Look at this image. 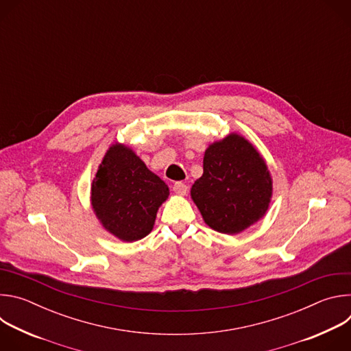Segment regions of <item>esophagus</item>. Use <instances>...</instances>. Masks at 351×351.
I'll list each match as a JSON object with an SVG mask.
<instances>
[{
	"label": "esophagus",
	"mask_w": 351,
	"mask_h": 351,
	"mask_svg": "<svg viewBox=\"0 0 351 351\" xmlns=\"http://www.w3.org/2000/svg\"><path fill=\"white\" fill-rule=\"evenodd\" d=\"M172 189L176 194H180V195H184L187 193V186L183 182H175Z\"/></svg>",
	"instance_id": "34e87169"
}]
</instances>
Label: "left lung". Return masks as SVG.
I'll return each mask as SVG.
<instances>
[{"label":"left lung","instance_id":"1","mask_svg":"<svg viewBox=\"0 0 351 351\" xmlns=\"http://www.w3.org/2000/svg\"><path fill=\"white\" fill-rule=\"evenodd\" d=\"M203 167V176L191 187V198L210 228L234 234L264 217L272 180L265 161L244 137L232 133L211 144Z\"/></svg>","mask_w":351,"mask_h":351}]
</instances>
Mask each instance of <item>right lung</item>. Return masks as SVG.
Instances as JSON below:
<instances>
[{"label": "right lung", "instance_id": "add662e5", "mask_svg": "<svg viewBox=\"0 0 351 351\" xmlns=\"http://www.w3.org/2000/svg\"><path fill=\"white\" fill-rule=\"evenodd\" d=\"M169 195L164 180L122 144L110 147L91 184V206L103 226L123 241L152 232Z\"/></svg>", "mask_w": 351, "mask_h": 351}]
</instances>
